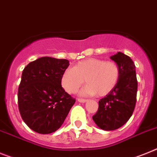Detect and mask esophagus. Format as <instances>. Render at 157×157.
Instances as JSON below:
<instances>
[{"label": "esophagus", "instance_id": "34e87169", "mask_svg": "<svg viewBox=\"0 0 157 157\" xmlns=\"http://www.w3.org/2000/svg\"><path fill=\"white\" fill-rule=\"evenodd\" d=\"M78 101H79V102H86V101H87V99H83V98H78Z\"/></svg>", "mask_w": 157, "mask_h": 157}]
</instances>
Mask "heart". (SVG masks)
<instances>
[{
  "label": "heart",
  "mask_w": 157,
  "mask_h": 157,
  "mask_svg": "<svg viewBox=\"0 0 157 157\" xmlns=\"http://www.w3.org/2000/svg\"><path fill=\"white\" fill-rule=\"evenodd\" d=\"M120 78V68L114 61H105L98 58H89L81 60L73 68L67 69L62 76L63 87L66 91L74 94L84 83L81 91L82 95H94L102 97L110 93L116 86Z\"/></svg>",
  "instance_id": "obj_1"
}]
</instances>
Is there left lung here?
<instances>
[{
    "label": "left lung",
    "mask_w": 157,
    "mask_h": 157,
    "mask_svg": "<svg viewBox=\"0 0 157 157\" xmlns=\"http://www.w3.org/2000/svg\"><path fill=\"white\" fill-rule=\"evenodd\" d=\"M120 68V78L113 90L98 101V109L93 120L103 130H115L132 116L136 101L137 79L135 64L121 52L111 56Z\"/></svg>",
    "instance_id": "left-lung-1"
}]
</instances>
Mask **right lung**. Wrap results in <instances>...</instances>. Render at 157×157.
Here are the masks:
<instances>
[{
    "label": "right lung",
    "mask_w": 157,
    "mask_h": 157,
    "mask_svg": "<svg viewBox=\"0 0 157 157\" xmlns=\"http://www.w3.org/2000/svg\"><path fill=\"white\" fill-rule=\"evenodd\" d=\"M68 66L67 59L41 57L23 71L18 88L19 111L25 124L35 132H56L75 102L61 85Z\"/></svg>",
    "instance_id": "1"
}]
</instances>
